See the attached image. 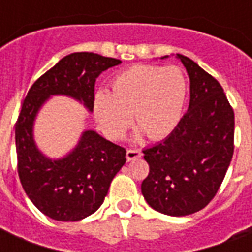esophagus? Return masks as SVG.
Listing matches in <instances>:
<instances>
[{
  "instance_id": "1",
  "label": "esophagus",
  "mask_w": 252,
  "mask_h": 252,
  "mask_svg": "<svg viewBox=\"0 0 252 252\" xmlns=\"http://www.w3.org/2000/svg\"><path fill=\"white\" fill-rule=\"evenodd\" d=\"M142 157V151L140 150H128L126 151V160L131 162V160H135V159L140 158Z\"/></svg>"
}]
</instances>
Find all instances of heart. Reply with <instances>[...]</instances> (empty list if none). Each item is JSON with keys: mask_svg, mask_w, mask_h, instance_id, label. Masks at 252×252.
<instances>
[{"mask_svg": "<svg viewBox=\"0 0 252 252\" xmlns=\"http://www.w3.org/2000/svg\"><path fill=\"white\" fill-rule=\"evenodd\" d=\"M188 82L180 67L136 64L120 72L112 92L94 94V113L105 132L121 137L132 121L150 139L159 140L178 128L185 113Z\"/></svg>", "mask_w": 252, "mask_h": 252, "instance_id": "heart-1", "label": "heart"}]
</instances>
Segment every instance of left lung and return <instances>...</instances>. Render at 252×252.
I'll list each match as a JSON object with an SVG mask.
<instances>
[{
  "mask_svg": "<svg viewBox=\"0 0 252 252\" xmlns=\"http://www.w3.org/2000/svg\"><path fill=\"white\" fill-rule=\"evenodd\" d=\"M175 58L189 75V108L173 133L143 150L150 173L142 194L155 211L180 217L205 208L221 185L232 160L235 116L215 78L188 57Z\"/></svg>",
  "mask_w": 252,
  "mask_h": 252,
  "instance_id": "8db88e82",
  "label": "left lung"
}]
</instances>
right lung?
<instances>
[{
    "instance_id": "add662e5",
    "label": "right lung",
    "mask_w": 252,
    "mask_h": 252,
    "mask_svg": "<svg viewBox=\"0 0 252 252\" xmlns=\"http://www.w3.org/2000/svg\"><path fill=\"white\" fill-rule=\"evenodd\" d=\"M120 63L93 52L70 54L32 85L23 102L16 123L20 181L32 204L57 221L82 220L102 205L110 182L126 163V150L86 129L71 151L50 158L35 142L36 117L54 95L75 99L92 113L95 79Z\"/></svg>"
}]
</instances>
